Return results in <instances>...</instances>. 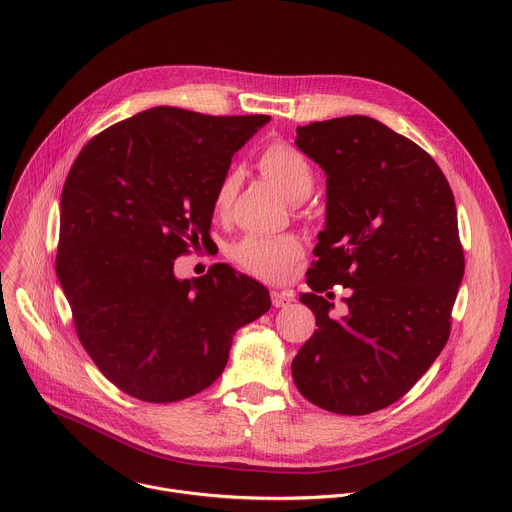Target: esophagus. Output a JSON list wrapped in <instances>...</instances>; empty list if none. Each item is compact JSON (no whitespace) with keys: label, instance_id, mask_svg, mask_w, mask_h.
Wrapping results in <instances>:
<instances>
[{"label":"esophagus","instance_id":"esophagus-1","mask_svg":"<svg viewBox=\"0 0 512 512\" xmlns=\"http://www.w3.org/2000/svg\"><path fill=\"white\" fill-rule=\"evenodd\" d=\"M293 293L289 291H279V289H273L271 291V303L273 307H287L289 303H293Z\"/></svg>","mask_w":512,"mask_h":512}]
</instances>
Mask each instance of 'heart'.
Returning <instances> with one entry per match:
<instances>
[{
	"mask_svg": "<svg viewBox=\"0 0 512 512\" xmlns=\"http://www.w3.org/2000/svg\"><path fill=\"white\" fill-rule=\"evenodd\" d=\"M259 169L281 187L291 201H303L309 197L315 185V173L309 159L293 145L275 141L259 155ZM241 183L239 171H227L219 181L213 197L217 213H227ZM303 245L295 235H247L231 251L233 259L249 273L279 281L287 277L291 265L301 257Z\"/></svg>",
	"mask_w": 512,
	"mask_h": 512,
	"instance_id": "heart-1",
	"label": "heart"
}]
</instances>
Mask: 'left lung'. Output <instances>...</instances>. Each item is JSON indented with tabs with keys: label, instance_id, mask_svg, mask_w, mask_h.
Masks as SVG:
<instances>
[{
	"label": "left lung",
	"instance_id": "1",
	"mask_svg": "<svg viewBox=\"0 0 512 512\" xmlns=\"http://www.w3.org/2000/svg\"><path fill=\"white\" fill-rule=\"evenodd\" d=\"M295 143L327 173V223L301 295L319 329L293 381L325 411L369 415L407 395L449 341L465 273L455 197L437 161L377 119L315 121ZM335 284L352 289L341 320L328 315Z\"/></svg>",
	"mask_w": 512,
	"mask_h": 512
}]
</instances>
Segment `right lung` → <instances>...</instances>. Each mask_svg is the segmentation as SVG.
I'll return each mask as SVG.
<instances>
[{
  "mask_svg": "<svg viewBox=\"0 0 512 512\" xmlns=\"http://www.w3.org/2000/svg\"><path fill=\"white\" fill-rule=\"evenodd\" d=\"M269 115L153 107L79 151L63 191L55 271L77 339L97 369L145 403H177L223 373L233 333L271 307L227 263L175 279L211 229L231 157Z\"/></svg>",
  "mask_w": 512,
  "mask_h": 512,
  "instance_id": "obj_1",
  "label": "right lung"
}]
</instances>
